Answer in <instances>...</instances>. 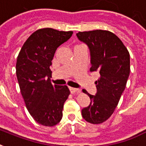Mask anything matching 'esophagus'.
Instances as JSON below:
<instances>
[{"label": "esophagus", "mask_w": 146, "mask_h": 146, "mask_svg": "<svg viewBox=\"0 0 146 146\" xmlns=\"http://www.w3.org/2000/svg\"><path fill=\"white\" fill-rule=\"evenodd\" d=\"M70 91L72 94L76 93V92H80V90L79 89H76V88H72V87H70Z\"/></svg>", "instance_id": "1"}]
</instances>
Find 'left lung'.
<instances>
[{"label": "left lung", "mask_w": 146, "mask_h": 146, "mask_svg": "<svg viewBox=\"0 0 146 146\" xmlns=\"http://www.w3.org/2000/svg\"><path fill=\"white\" fill-rule=\"evenodd\" d=\"M78 39L86 44L90 52L91 72H98L97 92L90 95L91 102L82 110L87 122L102 123L113 113L124 91L130 71L129 54L121 40L106 30L79 32Z\"/></svg>", "instance_id": "8db88e82"}]
</instances>
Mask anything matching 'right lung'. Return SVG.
Wrapping results in <instances>:
<instances>
[{
    "mask_svg": "<svg viewBox=\"0 0 146 146\" xmlns=\"http://www.w3.org/2000/svg\"><path fill=\"white\" fill-rule=\"evenodd\" d=\"M72 35V31L38 29L28 38L17 57L16 73L26 108L38 123L45 127L60 121L70 95L66 86L51 84L50 66L57 48Z\"/></svg>",
    "mask_w": 146,
    "mask_h": 146,
    "instance_id": "add662e5",
    "label": "right lung"
}]
</instances>
